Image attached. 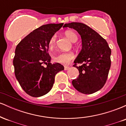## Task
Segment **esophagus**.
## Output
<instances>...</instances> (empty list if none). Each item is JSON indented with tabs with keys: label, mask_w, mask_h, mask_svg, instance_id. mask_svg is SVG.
I'll return each instance as SVG.
<instances>
[{
	"label": "esophagus",
	"mask_w": 126,
	"mask_h": 126,
	"mask_svg": "<svg viewBox=\"0 0 126 126\" xmlns=\"http://www.w3.org/2000/svg\"><path fill=\"white\" fill-rule=\"evenodd\" d=\"M69 69V67L68 66H64V70H67Z\"/></svg>",
	"instance_id": "34e87169"
}]
</instances>
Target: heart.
Returning <instances> with one entry per match:
<instances>
[{
	"label": "heart",
	"instance_id": "b5f03b06",
	"mask_svg": "<svg viewBox=\"0 0 126 126\" xmlns=\"http://www.w3.org/2000/svg\"><path fill=\"white\" fill-rule=\"evenodd\" d=\"M66 37L73 43H75L78 40V36L74 32L72 31H66L64 32ZM56 35H53L50 38L48 41V47L50 49H53L56 44ZM75 58V55L71 51L61 52L56 54L53 57V60L55 62L63 64H67L72 62Z\"/></svg>",
	"mask_w": 126,
	"mask_h": 126
}]
</instances>
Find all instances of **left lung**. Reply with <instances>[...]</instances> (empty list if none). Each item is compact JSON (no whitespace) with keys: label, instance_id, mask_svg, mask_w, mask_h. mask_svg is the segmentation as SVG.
Wrapping results in <instances>:
<instances>
[{"label":"left lung","instance_id":"left-lung-1","mask_svg":"<svg viewBox=\"0 0 126 126\" xmlns=\"http://www.w3.org/2000/svg\"><path fill=\"white\" fill-rule=\"evenodd\" d=\"M63 27L74 29L82 38V50L73 65L79 75L72 80V85L82 94L94 93L106 83L111 67V49L104 38L84 24L71 22L65 24ZM78 63L81 64L79 66Z\"/></svg>","mask_w":126,"mask_h":126}]
</instances>
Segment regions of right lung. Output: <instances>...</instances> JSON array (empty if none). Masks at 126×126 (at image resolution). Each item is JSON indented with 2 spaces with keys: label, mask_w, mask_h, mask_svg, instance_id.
Here are the masks:
<instances>
[{
  "label": "right lung",
  "mask_w": 126,
  "mask_h": 126,
  "mask_svg": "<svg viewBox=\"0 0 126 126\" xmlns=\"http://www.w3.org/2000/svg\"><path fill=\"white\" fill-rule=\"evenodd\" d=\"M63 25L49 24L35 29L19 42L13 64L16 78L27 94L33 97L46 95L51 89L56 75L64 70L60 63H50L48 41ZM43 64L47 66L44 67Z\"/></svg>",
  "instance_id": "add662e5"
}]
</instances>
